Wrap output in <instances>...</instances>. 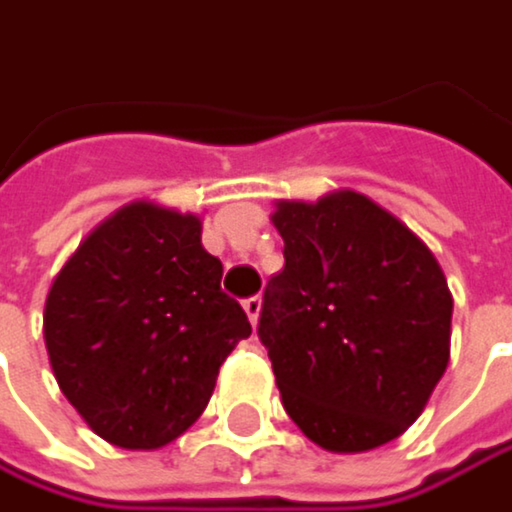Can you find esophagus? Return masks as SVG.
Returning a JSON list of instances; mask_svg holds the SVG:
<instances>
[{"instance_id": "esophagus-1", "label": "esophagus", "mask_w": 512, "mask_h": 512, "mask_svg": "<svg viewBox=\"0 0 512 512\" xmlns=\"http://www.w3.org/2000/svg\"><path fill=\"white\" fill-rule=\"evenodd\" d=\"M242 309H245V315H248L251 324H258L261 309H264V300H261V297H248V300H242Z\"/></svg>"}]
</instances>
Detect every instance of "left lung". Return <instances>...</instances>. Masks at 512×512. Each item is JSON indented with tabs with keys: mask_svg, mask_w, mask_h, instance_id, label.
I'll use <instances>...</instances> for the list:
<instances>
[{
	"mask_svg": "<svg viewBox=\"0 0 512 512\" xmlns=\"http://www.w3.org/2000/svg\"><path fill=\"white\" fill-rule=\"evenodd\" d=\"M285 267L267 282L261 342L300 432L330 453L399 438L450 363L453 294L432 248L372 197L276 200Z\"/></svg>",
	"mask_w": 512,
	"mask_h": 512,
	"instance_id": "obj_1",
	"label": "left lung"
}]
</instances>
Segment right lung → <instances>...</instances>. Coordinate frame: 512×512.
I'll return each instance as SVG.
<instances>
[{"mask_svg":"<svg viewBox=\"0 0 512 512\" xmlns=\"http://www.w3.org/2000/svg\"><path fill=\"white\" fill-rule=\"evenodd\" d=\"M200 230L194 212L131 200L89 230L50 285L53 378L113 447L176 441L203 414L218 366L251 336Z\"/></svg>","mask_w":512,"mask_h":512,"instance_id":"right-lung-1","label":"right lung"}]
</instances>
